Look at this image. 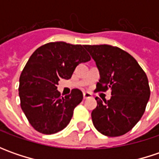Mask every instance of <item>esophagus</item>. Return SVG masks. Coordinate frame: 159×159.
I'll use <instances>...</instances> for the list:
<instances>
[{
  "label": "esophagus",
  "instance_id": "obj_1",
  "mask_svg": "<svg viewBox=\"0 0 159 159\" xmlns=\"http://www.w3.org/2000/svg\"><path fill=\"white\" fill-rule=\"evenodd\" d=\"M83 97H84V99L90 98V97H92V94H90L89 92H84V93H83Z\"/></svg>",
  "mask_w": 159,
  "mask_h": 159
}]
</instances>
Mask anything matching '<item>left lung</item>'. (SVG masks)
Returning a JSON list of instances; mask_svg holds the SVG:
<instances>
[{"label": "left lung", "instance_id": "left-lung-1", "mask_svg": "<svg viewBox=\"0 0 159 159\" xmlns=\"http://www.w3.org/2000/svg\"><path fill=\"white\" fill-rule=\"evenodd\" d=\"M99 70L100 80L95 91L111 90V98L91 113L96 130L110 136H120L130 131L143 117L150 99L146 73L130 54L110 45H85Z\"/></svg>", "mask_w": 159, "mask_h": 159}]
</instances>
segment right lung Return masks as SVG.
<instances>
[{"instance_id":"obj_1","label":"right lung","mask_w":159,"mask_h":159,"mask_svg":"<svg viewBox=\"0 0 159 159\" xmlns=\"http://www.w3.org/2000/svg\"><path fill=\"white\" fill-rule=\"evenodd\" d=\"M84 48L64 41L49 42L29 58L18 91L22 111L36 131L52 134L70 123L74 108L82 101V92L72 89L63 97L57 89L61 79H70L78 64L91 59Z\"/></svg>"}]
</instances>
